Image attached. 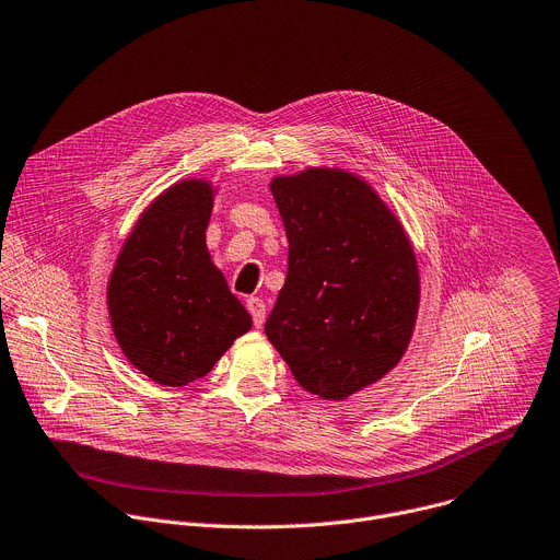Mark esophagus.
<instances>
[{
  "mask_svg": "<svg viewBox=\"0 0 560 560\" xmlns=\"http://www.w3.org/2000/svg\"><path fill=\"white\" fill-rule=\"evenodd\" d=\"M246 307H248V312H250V316H253L255 327H261L264 320H266V303H264V299L250 296V299L246 301Z\"/></svg>",
  "mask_w": 560,
  "mask_h": 560,
  "instance_id": "esophagus-1",
  "label": "esophagus"
}]
</instances>
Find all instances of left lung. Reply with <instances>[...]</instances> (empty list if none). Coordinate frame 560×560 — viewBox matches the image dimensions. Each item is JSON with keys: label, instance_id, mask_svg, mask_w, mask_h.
<instances>
[{"label": "left lung", "instance_id": "8db88e82", "mask_svg": "<svg viewBox=\"0 0 560 560\" xmlns=\"http://www.w3.org/2000/svg\"><path fill=\"white\" fill-rule=\"evenodd\" d=\"M288 248V277L266 336L296 383L345 400L392 371L411 340L420 275L398 218L342 168L270 182Z\"/></svg>", "mask_w": 560, "mask_h": 560}]
</instances>
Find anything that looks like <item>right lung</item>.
I'll use <instances>...</instances> for the list:
<instances>
[{
  "label": "right lung",
  "mask_w": 560,
  "mask_h": 560,
  "mask_svg": "<svg viewBox=\"0 0 560 560\" xmlns=\"http://www.w3.org/2000/svg\"><path fill=\"white\" fill-rule=\"evenodd\" d=\"M213 186L182 179L129 233L107 285L114 336L127 360L164 387L205 378L253 318L211 261Z\"/></svg>",
  "instance_id": "1"
}]
</instances>
